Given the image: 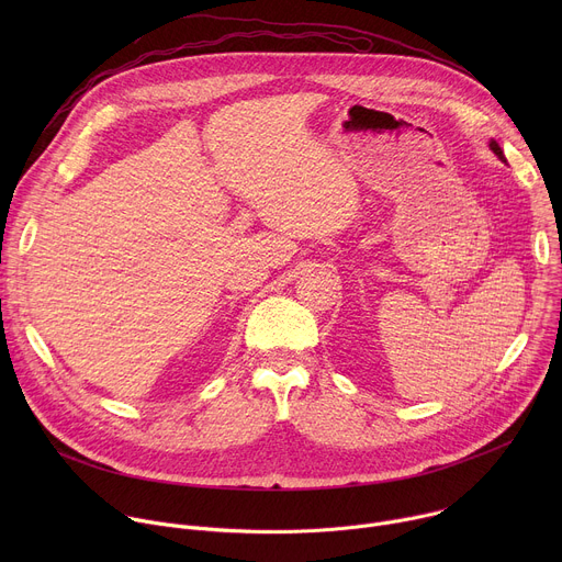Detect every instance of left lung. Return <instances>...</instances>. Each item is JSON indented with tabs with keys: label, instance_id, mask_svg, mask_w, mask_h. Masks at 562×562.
I'll list each match as a JSON object with an SVG mask.
<instances>
[{
	"label": "left lung",
	"instance_id": "left-lung-1",
	"mask_svg": "<svg viewBox=\"0 0 562 562\" xmlns=\"http://www.w3.org/2000/svg\"><path fill=\"white\" fill-rule=\"evenodd\" d=\"M490 148H492V150H494V153H496V155L503 159V162H507L505 155H503V148L498 146V142H496V139H492V142H490Z\"/></svg>",
	"mask_w": 562,
	"mask_h": 562
}]
</instances>
